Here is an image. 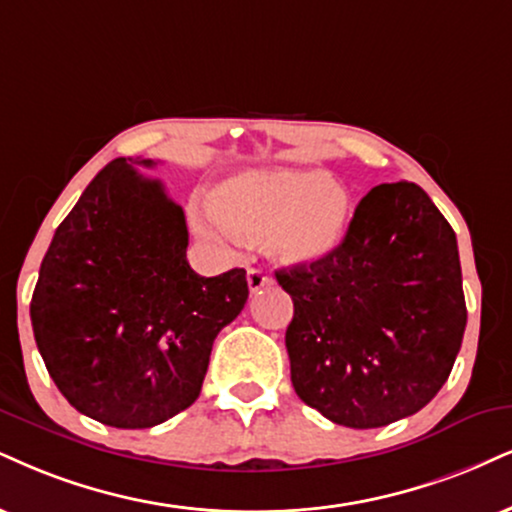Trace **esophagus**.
<instances>
[{
	"mask_svg": "<svg viewBox=\"0 0 512 512\" xmlns=\"http://www.w3.org/2000/svg\"><path fill=\"white\" fill-rule=\"evenodd\" d=\"M270 282H273V277H268L263 270H258V268H249V273H246V285H249L251 294L261 292V289L268 287Z\"/></svg>",
	"mask_w": 512,
	"mask_h": 512,
	"instance_id": "obj_1",
	"label": "esophagus"
}]
</instances>
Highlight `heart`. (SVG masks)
I'll return each instance as SVG.
<instances>
[{"label": "heart", "mask_w": 512, "mask_h": 512, "mask_svg": "<svg viewBox=\"0 0 512 512\" xmlns=\"http://www.w3.org/2000/svg\"><path fill=\"white\" fill-rule=\"evenodd\" d=\"M351 216L344 185L320 170H244L220 182L211 199L189 208L194 232L220 251H235L244 235H266L280 263H311L342 242Z\"/></svg>", "instance_id": "b5f03b06"}]
</instances>
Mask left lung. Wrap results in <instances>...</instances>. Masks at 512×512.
Segmentation results:
<instances>
[{
  "label": "left lung",
  "mask_w": 512,
  "mask_h": 512,
  "mask_svg": "<svg viewBox=\"0 0 512 512\" xmlns=\"http://www.w3.org/2000/svg\"><path fill=\"white\" fill-rule=\"evenodd\" d=\"M275 277L294 301V391L327 420L384 427L449 380L468 323L458 242L415 182L372 187L342 244Z\"/></svg>",
  "instance_id": "8db88e82"
}]
</instances>
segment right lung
<instances>
[{
  "mask_svg": "<svg viewBox=\"0 0 512 512\" xmlns=\"http://www.w3.org/2000/svg\"><path fill=\"white\" fill-rule=\"evenodd\" d=\"M113 159L56 227L30 301L37 349L75 410L121 430L197 401L213 339L249 299L246 270L201 277L161 180Z\"/></svg>",
  "mask_w": 512,
  "mask_h": 512,
  "instance_id": "obj_1",
  "label": "right lung"
}]
</instances>
